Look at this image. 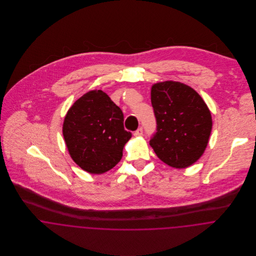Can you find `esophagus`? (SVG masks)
Wrapping results in <instances>:
<instances>
[{
	"label": "esophagus",
	"mask_w": 256,
	"mask_h": 256,
	"mask_svg": "<svg viewBox=\"0 0 256 256\" xmlns=\"http://www.w3.org/2000/svg\"><path fill=\"white\" fill-rule=\"evenodd\" d=\"M142 135H143V128H142V127L138 128V129L134 132V136H136V137H138V136H142Z\"/></svg>",
	"instance_id": "esophagus-1"
}]
</instances>
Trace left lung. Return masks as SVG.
Returning a JSON list of instances; mask_svg holds the SVG:
<instances>
[{
    "mask_svg": "<svg viewBox=\"0 0 256 256\" xmlns=\"http://www.w3.org/2000/svg\"><path fill=\"white\" fill-rule=\"evenodd\" d=\"M150 102L156 122L150 140L158 158L184 168L203 154L212 130L211 112L190 86L172 80L152 86Z\"/></svg>",
    "mask_w": 256,
    "mask_h": 256,
    "instance_id": "1",
    "label": "left lung"
}]
</instances>
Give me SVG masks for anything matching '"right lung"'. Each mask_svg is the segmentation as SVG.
<instances>
[{"mask_svg": "<svg viewBox=\"0 0 256 256\" xmlns=\"http://www.w3.org/2000/svg\"><path fill=\"white\" fill-rule=\"evenodd\" d=\"M123 122L122 110L102 90H92L80 98L63 124L64 139L74 162L94 174L114 168L132 137Z\"/></svg>", "mask_w": 256, "mask_h": 256, "instance_id": "add662e5", "label": "right lung"}]
</instances>
